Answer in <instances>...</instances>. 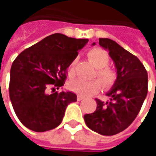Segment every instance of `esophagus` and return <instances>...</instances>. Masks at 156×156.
Wrapping results in <instances>:
<instances>
[{"label":"esophagus","mask_w":156,"mask_h":156,"mask_svg":"<svg viewBox=\"0 0 156 156\" xmlns=\"http://www.w3.org/2000/svg\"><path fill=\"white\" fill-rule=\"evenodd\" d=\"M84 98V97H83L82 95H78L77 96V99H78V101H81V100H83Z\"/></svg>","instance_id":"obj_1"}]
</instances>
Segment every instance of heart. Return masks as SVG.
<instances>
[{"label": "heart", "instance_id": "heart-1", "mask_svg": "<svg viewBox=\"0 0 156 156\" xmlns=\"http://www.w3.org/2000/svg\"><path fill=\"white\" fill-rule=\"evenodd\" d=\"M88 57L95 67L98 68L97 75L101 81L103 86L106 88H110L115 83L116 73L111 68L107 67L109 62L108 55L101 48H95L88 51ZM75 64L76 59L73 60L68 67V74L70 78L73 77L75 74ZM68 87L70 90L79 95L92 96L99 92L102 88V84L98 79L84 80L82 78H77L69 82Z\"/></svg>", "mask_w": 156, "mask_h": 156}]
</instances>
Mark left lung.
Wrapping results in <instances>:
<instances>
[{
    "instance_id": "left-lung-1",
    "label": "left lung",
    "mask_w": 156,
    "mask_h": 156,
    "mask_svg": "<svg viewBox=\"0 0 156 156\" xmlns=\"http://www.w3.org/2000/svg\"><path fill=\"white\" fill-rule=\"evenodd\" d=\"M98 41L115 62L117 78L106 93L109 100L105 103L96 98V110L83 118L93 131L114 135L129 127L139 114L148 93V74L139 58L116 41L108 38Z\"/></svg>"
}]
</instances>
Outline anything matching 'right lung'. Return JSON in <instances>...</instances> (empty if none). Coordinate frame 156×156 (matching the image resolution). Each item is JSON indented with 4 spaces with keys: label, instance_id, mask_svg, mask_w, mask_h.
Instances as JSON below:
<instances>
[{
    "label": "right lung",
    "instance_id": "obj_1",
    "mask_svg": "<svg viewBox=\"0 0 156 156\" xmlns=\"http://www.w3.org/2000/svg\"><path fill=\"white\" fill-rule=\"evenodd\" d=\"M88 41L55 33L16 57L10 72L9 94L24 126L44 132L61 124L67 106L77 101V95L70 91L48 94V88L63 86L67 68Z\"/></svg>",
    "mask_w": 156,
    "mask_h": 156
}]
</instances>
